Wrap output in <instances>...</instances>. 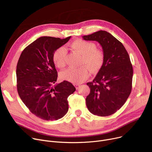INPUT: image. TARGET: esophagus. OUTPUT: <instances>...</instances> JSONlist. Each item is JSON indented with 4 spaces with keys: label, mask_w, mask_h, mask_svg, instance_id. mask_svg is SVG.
Segmentation results:
<instances>
[{
    "label": "esophagus",
    "mask_w": 152,
    "mask_h": 152,
    "mask_svg": "<svg viewBox=\"0 0 152 152\" xmlns=\"http://www.w3.org/2000/svg\"><path fill=\"white\" fill-rule=\"evenodd\" d=\"M75 88H76V90H78L80 87V85H78V84H76V85H75Z\"/></svg>",
    "instance_id": "esophagus-1"
}]
</instances>
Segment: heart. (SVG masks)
Listing matches in <instances>:
<instances>
[{
  "mask_svg": "<svg viewBox=\"0 0 152 152\" xmlns=\"http://www.w3.org/2000/svg\"><path fill=\"white\" fill-rule=\"evenodd\" d=\"M71 48L82 55L81 66H85L92 72L98 71L102 66L104 55L101 50L96 49L94 42L78 39L73 41ZM67 50L64 47L58 48L53 54V61L59 69L64 68L66 65ZM89 70L85 67L77 69H68L61 73V78L73 83H82L88 79Z\"/></svg>",
  "mask_w": 152,
  "mask_h": 152,
  "instance_id": "b5f03b06",
  "label": "heart"
}]
</instances>
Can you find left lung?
Instances as JSON below:
<instances>
[{
  "label": "left lung",
  "instance_id": "left-lung-1",
  "mask_svg": "<svg viewBox=\"0 0 152 152\" xmlns=\"http://www.w3.org/2000/svg\"><path fill=\"white\" fill-rule=\"evenodd\" d=\"M82 38L98 42L104 55L96 77L86 83L90 88L86 106L94 115H111L120 109L131 93L133 68L129 54L122 43L106 31H99Z\"/></svg>",
  "mask_w": 152,
  "mask_h": 152
}]
</instances>
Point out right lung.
I'll list each match as a JSON object with an SVG mask.
<instances>
[{
  "instance_id": "obj_1",
  "label": "right lung",
  "mask_w": 152,
  "mask_h": 152,
  "mask_svg": "<svg viewBox=\"0 0 152 152\" xmlns=\"http://www.w3.org/2000/svg\"><path fill=\"white\" fill-rule=\"evenodd\" d=\"M70 38L39 37L23 50L18 61V95L29 111L42 120H57L63 117L69 110L67 98L76 90L66 80L53 86L58 77L53 54Z\"/></svg>"
}]
</instances>
